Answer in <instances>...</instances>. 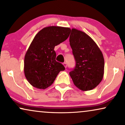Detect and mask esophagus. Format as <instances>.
Segmentation results:
<instances>
[{"instance_id":"esophagus-1","label":"esophagus","mask_w":125,"mask_h":125,"mask_svg":"<svg viewBox=\"0 0 125 125\" xmlns=\"http://www.w3.org/2000/svg\"><path fill=\"white\" fill-rule=\"evenodd\" d=\"M63 65H64V66H65V68H66V67H67V64H66V62H64L63 63Z\"/></svg>"}]
</instances>
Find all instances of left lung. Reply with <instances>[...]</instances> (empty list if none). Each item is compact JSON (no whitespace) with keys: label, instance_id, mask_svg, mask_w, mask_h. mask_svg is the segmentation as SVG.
<instances>
[{"label":"left lung","instance_id":"8db88e82","mask_svg":"<svg viewBox=\"0 0 125 125\" xmlns=\"http://www.w3.org/2000/svg\"><path fill=\"white\" fill-rule=\"evenodd\" d=\"M69 43L76 61L69 72L75 86L83 91L95 88L103 77L104 60L96 43L82 31L72 29Z\"/></svg>","mask_w":125,"mask_h":125}]
</instances>
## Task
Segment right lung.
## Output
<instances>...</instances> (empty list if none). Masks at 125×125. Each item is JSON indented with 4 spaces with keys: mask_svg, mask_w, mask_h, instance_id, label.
Returning <instances> with one entry per match:
<instances>
[{
    "mask_svg": "<svg viewBox=\"0 0 125 125\" xmlns=\"http://www.w3.org/2000/svg\"><path fill=\"white\" fill-rule=\"evenodd\" d=\"M69 27L49 26L40 30L26 53L24 73L31 85L38 89L51 86L65 67L56 61L54 47L68 38Z\"/></svg>",
    "mask_w": 125,
    "mask_h": 125,
    "instance_id": "right-lung-1",
    "label": "right lung"
}]
</instances>
